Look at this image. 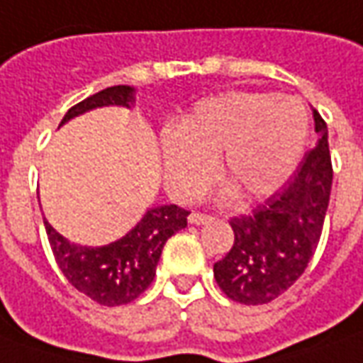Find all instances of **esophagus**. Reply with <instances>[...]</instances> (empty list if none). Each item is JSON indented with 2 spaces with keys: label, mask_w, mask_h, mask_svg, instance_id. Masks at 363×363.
<instances>
[{
  "label": "esophagus",
  "mask_w": 363,
  "mask_h": 363,
  "mask_svg": "<svg viewBox=\"0 0 363 363\" xmlns=\"http://www.w3.org/2000/svg\"><path fill=\"white\" fill-rule=\"evenodd\" d=\"M210 220H212V216H210V214H202V212H192V214L189 216L190 224H196V225L206 224V222H210Z\"/></svg>",
  "instance_id": "1"
}]
</instances>
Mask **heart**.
Segmentation results:
<instances>
[{
  "mask_svg": "<svg viewBox=\"0 0 363 363\" xmlns=\"http://www.w3.org/2000/svg\"><path fill=\"white\" fill-rule=\"evenodd\" d=\"M308 138L303 102L263 92H225L206 98L181 125L161 133V161L173 196H199L214 161L224 186L238 199L271 194L301 161Z\"/></svg>",
  "mask_w": 363,
  "mask_h": 363,
  "instance_id": "obj_1",
  "label": "heart"
}]
</instances>
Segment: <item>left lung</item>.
<instances>
[{"label": "left lung", "instance_id": "left-lung-1", "mask_svg": "<svg viewBox=\"0 0 363 363\" xmlns=\"http://www.w3.org/2000/svg\"><path fill=\"white\" fill-rule=\"evenodd\" d=\"M316 145L252 214L230 220L234 243L214 263L218 287L242 305H265L305 273L320 242L332 189L328 128L313 111Z\"/></svg>", "mask_w": 363, "mask_h": 363}]
</instances>
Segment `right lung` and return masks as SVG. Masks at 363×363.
Masks as SVG:
<instances>
[{
    "instance_id": "obj_1",
    "label": "right lung",
    "mask_w": 363,
    "mask_h": 363,
    "mask_svg": "<svg viewBox=\"0 0 363 363\" xmlns=\"http://www.w3.org/2000/svg\"><path fill=\"white\" fill-rule=\"evenodd\" d=\"M131 104L133 88L111 86L72 106L60 125L94 108H129ZM189 214V210L177 204L151 208L129 234L104 247H78L68 243L47 220L45 230L58 269L68 283L98 305L120 306L135 301L153 283L164 243L179 230L186 228Z\"/></svg>"
}]
</instances>
